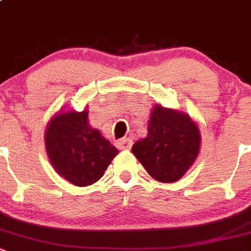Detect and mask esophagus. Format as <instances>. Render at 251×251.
I'll use <instances>...</instances> for the list:
<instances>
[{"label": "esophagus", "instance_id": "1", "mask_svg": "<svg viewBox=\"0 0 251 251\" xmlns=\"http://www.w3.org/2000/svg\"><path fill=\"white\" fill-rule=\"evenodd\" d=\"M116 144L119 149H130L133 142L132 139H129V138H122V139H119V141L116 142Z\"/></svg>", "mask_w": 251, "mask_h": 251}]
</instances>
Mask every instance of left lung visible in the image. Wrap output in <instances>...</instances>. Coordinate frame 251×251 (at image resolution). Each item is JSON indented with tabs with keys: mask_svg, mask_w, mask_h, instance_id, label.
<instances>
[{
	"mask_svg": "<svg viewBox=\"0 0 251 251\" xmlns=\"http://www.w3.org/2000/svg\"><path fill=\"white\" fill-rule=\"evenodd\" d=\"M199 146L201 133L187 114L155 105L148 135L133 144L132 151L155 180L173 183L194 163Z\"/></svg>",
	"mask_w": 251,
	"mask_h": 251,
	"instance_id": "left-lung-1",
	"label": "left lung"
}]
</instances>
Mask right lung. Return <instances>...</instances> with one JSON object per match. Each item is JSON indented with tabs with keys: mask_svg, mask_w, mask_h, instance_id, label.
I'll list each match as a JSON object with an SVG mask.
<instances>
[{
	"mask_svg": "<svg viewBox=\"0 0 251 251\" xmlns=\"http://www.w3.org/2000/svg\"><path fill=\"white\" fill-rule=\"evenodd\" d=\"M46 149L59 176L77 187L96 183L118 149L88 123V110L59 113L46 130Z\"/></svg>",
	"mask_w": 251,
	"mask_h": 251,
	"instance_id": "obj_1",
	"label": "right lung"
}]
</instances>
